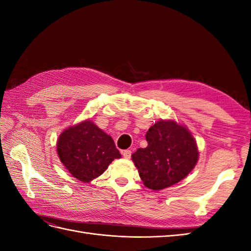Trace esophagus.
Returning <instances> with one entry per match:
<instances>
[{
	"label": "esophagus",
	"instance_id": "34e87169",
	"mask_svg": "<svg viewBox=\"0 0 251 251\" xmlns=\"http://www.w3.org/2000/svg\"><path fill=\"white\" fill-rule=\"evenodd\" d=\"M123 156H124L126 159H130L131 156H132V151H131L130 150L123 151Z\"/></svg>",
	"mask_w": 251,
	"mask_h": 251
}]
</instances>
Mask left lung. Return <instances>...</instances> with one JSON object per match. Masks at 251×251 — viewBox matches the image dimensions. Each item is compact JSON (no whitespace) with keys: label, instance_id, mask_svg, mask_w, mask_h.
<instances>
[{"label":"left lung","instance_id":"obj_1","mask_svg":"<svg viewBox=\"0 0 251 251\" xmlns=\"http://www.w3.org/2000/svg\"><path fill=\"white\" fill-rule=\"evenodd\" d=\"M148 147L132 155L147 187L160 191L177 183L193 171L199 151L192 134L173 120H161L149 128Z\"/></svg>","mask_w":251,"mask_h":251}]
</instances>
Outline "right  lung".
Segmentation results:
<instances>
[{"label":"right lung","mask_w":251,"mask_h":251,"mask_svg":"<svg viewBox=\"0 0 251 251\" xmlns=\"http://www.w3.org/2000/svg\"><path fill=\"white\" fill-rule=\"evenodd\" d=\"M57 154L66 169L81 182H90L100 176L114 159L121 157L111 136L91 120L60 134Z\"/></svg>","instance_id":"right-lung-1"}]
</instances>
